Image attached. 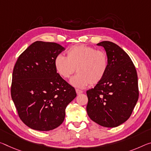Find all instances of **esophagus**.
Masks as SVG:
<instances>
[{
  "mask_svg": "<svg viewBox=\"0 0 151 151\" xmlns=\"http://www.w3.org/2000/svg\"><path fill=\"white\" fill-rule=\"evenodd\" d=\"M76 94H77V95H80V94H81V93H83V91H81L80 89H78V88H76Z\"/></svg>",
  "mask_w": 151,
  "mask_h": 151,
  "instance_id": "esophagus-1",
  "label": "esophagus"
}]
</instances>
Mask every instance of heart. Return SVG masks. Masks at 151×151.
<instances>
[{
	"label": "heart",
	"instance_id": "obj_1",
	"mask_svg": "<svg viewBox=\"0 0 151 151\" xmlns=\"http://www.w3.org/2000/svg\"><path fill=\"white\" fill-rule=\"evenodd\" d=\"M54 66L57 73L63 78H68L76 70L77 74L70 80L71 85L84 88L88 84L97 85L103 80L108 68V57L102 50L78 44L67 50L66 57L57 55Z\"/></svg>",
	"mask_w": 151,
	"mask_h": 151
}]
</instances>
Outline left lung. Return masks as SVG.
<instances>
[{"label": "left lung", "instance_id": "left-lung-1", "mask_svg": "<svg viewBox=\"0 0 151 151\" xmlns=\"http://www.w3.org/2000/svg\"><path fill=\"white\" fill-rule=\"evenodd\" d=\"M97 45L106 50L108 68L101 82L87 91V111L95 123L114 128L130 118L137 103V73L130 56L118 45L104 41Z\"/></svg>", "mask_w": 151, "mask_h": 151}]
</instances>
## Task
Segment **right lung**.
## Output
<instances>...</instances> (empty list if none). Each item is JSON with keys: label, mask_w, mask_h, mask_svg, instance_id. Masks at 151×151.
Masks as SVG:
<instances>
[{"label": "right lung", "mask_w": 151, "mask_h": 151, "mask_svg": "<svg viewBox=\"0 0 151 151\" xmlns=\"http://www.w3.org/2000/svg\"><path fill=\"white\" fill-rule=\"evenodd\" d=\"M65 50L54 42L37 41L17 60L11 94L21 121L30 128L49 131L63 122L65 110L75 99V88L60 76L54 59Z\"/></svg>", "instance_id": "add662e5"}]
</instances>
